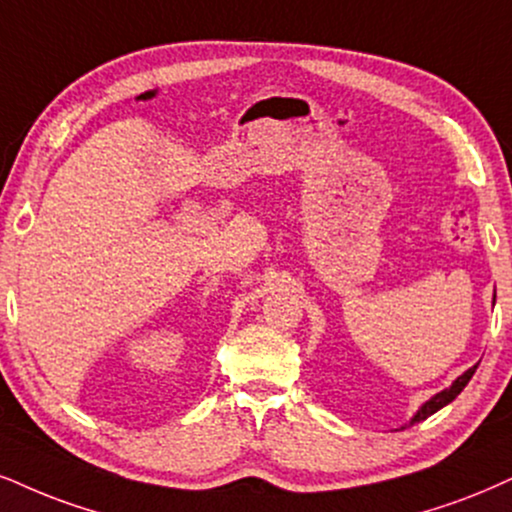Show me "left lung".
I'll return each mask as SVG.
<instances>
[{
  "instance_id": "obj_1",
  "label": "left lung",
  "mask_w": 512,
  "mask_h": 512,
  "mask_svg": "<svg viewBox=\"0 0 512 512\" xmlns=\"http://www.w3.org/2000/svg\"><path fill=\"white\" fill-rule=\"evenodd\" d=\"M494 301H496V292H494ZM475 370H477V365H472V368H468V370L463 372V375H460V377H456V380H453L451 387L441 389L439 394H434L430 401L422 403V406L418 408V413H415L413 418H410L408 425H415V422L427 420V418H430V415L437 413V410H441L444 406H449V403H451L453 399H456V396L460 394V391L465 389V384H468V382L472 380V375H475ZM401 430H406V427H401Z\"/></svg>"
}]
</instances>
